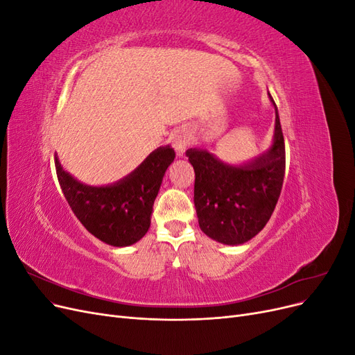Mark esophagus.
<instances>
[{
    "mask_svg": "<svg viewBox=\"0 0 355 355\" xmlns=\"http://www.w3.org/2000/svg\"><path fill=\"white\" fill-rule=\"evenodd\" d=\"M171 144H173V148H175L176 154L179 157H182V155H184V153H185V148H187V144H188V137H187V135H176L173 137V141H171Z\"/></svg>",
    "mask_w": 355,
    "mask_h": 355,
    "instance_id": "34e87169",
    "label": "esophagus"
}]
</instances>
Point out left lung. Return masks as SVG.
I'll use <instances>...</instances> for the list:
<instances>
[{
  "mask_svg": "<svg viewBox=\"0 0 355 355\" xmlns=\"http://www.w3.org/2000/svg\"><path fill=\"white\" fill-rule=\"evenodd\" d=\"M271 146L243 164H230L207 149L189 148L187 157L196 171L194 204L201 231L211 240L240 245L259 234L280 197L286 149L277 105Z\"/></svg>",
  "mask_w": 355,
  "mask_h": 355,
  "instance_id": "left-lung-1",
  "label": "left lung"
}]
</instances>
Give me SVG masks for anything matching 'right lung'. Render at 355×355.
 <instances>
[{"instance_id": "right-lung-1", "label": "right lung", "mask_w": 355, "mask_h": 355, "mask_svg": "<svg viewBox=\"0 0 355 355\" xmlns=\"http://www.w3.org/2000/svg\"><path fill=\"white\" fill-rule=\"evenodd\" d=\"M55 159L63 196L84 228L106 244L127 247L149 230L154 201L173 163L175 149L170 145L157 148L132 173L102 187L83 184L62 167L58 157Z\"/></svg>"}]
</instances>
